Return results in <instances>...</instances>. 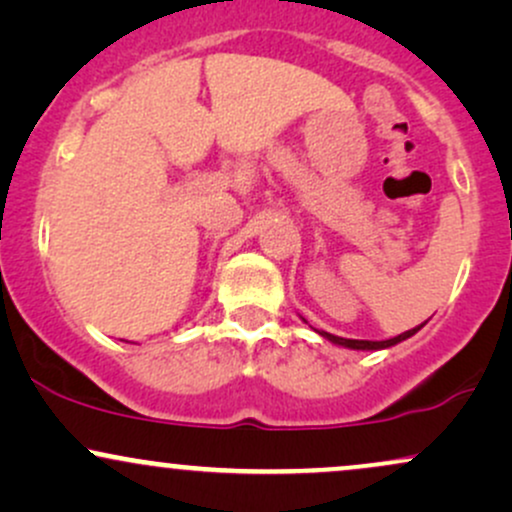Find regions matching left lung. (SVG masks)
I'll return each instance as SVG.
<instances>
[{"mask_svg":"<svg viewBox=\"0 0 512 512\" xmlns=\"http://www.w3.org/2000/svg\"><path fill=\"white\" fill-rule=\"evenodd\" d=\"M303 322H305V320H303ZM421 327H424V325H419V327H414V330H407V332L397 334V337H392V339H385V342H368V339H344V337H334V334H330V332H320V330H315V332L320 334V337H325L327 342H332V344H337V346H344V349L378 351V349H390V346H395V344H399V342H404V339L414 337V334L419 332Z\"/></svg>","mask_w":512,"mask_h":512,"instance_id":"obj_1","label":"left lung"}]
</instances>
